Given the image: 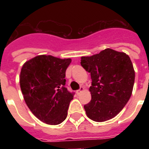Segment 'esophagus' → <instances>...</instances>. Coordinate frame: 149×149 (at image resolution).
I'll return each instance as SVG.
<instances>
[{
  "label": "esophagus",
  "mask_w": 149,
  "mask_h": 149,
  "mask_svg": "<svg viewBox=\"0 0 149 149\" xmlns=\"http://www.w3.org/2000/svg\"><path fill=\"white\" fill-rule=\"evenodd\" d=\"M84 91V86H80V88H79V90L77 91V92H76V93H77V94H78V95H79V93H81L82 91Z\"/></svg>",
  "instance_id": "34e87169"
}]
</instances>
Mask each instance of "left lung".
Here are the masks:
<instances>
[{
    "label": "left lung",
    "instance_id": "obj_1",
    "mask_svg": "<svg viewBox=\"0 0 149 149\" xmlns=\"http://www.w3.org/2000/svg\"><path fill=\"white\" fill-rule=\"evenodd\" d=\"M81 65L91 73V100L84 105L90 119L103 122L114 118L132 96L134 70L127 54L106 49L91 56H82Z\"/></svg>",
    "mask_w": 149,
    "mask_h": 149
}]
</instances>
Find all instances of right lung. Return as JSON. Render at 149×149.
<instances>
[{
    "instance_id": "right-lung-1",
    "label": "right lung",
    "mask_w": 149,
    "mask_h": 149,
    "mask_svg": "<svg viewBox=\"0 0 149 149\" xmlns=\"http://www.w3.org/2000/svg\"><path fill=\"white\" fill-rule=\"evenodd\" d=\"M71 61L40 55L25 62L21 70L24 101L34 115L47 125H59L67 117L73 93L65 87V77Z\"/></svg>"
}]
</instances>
